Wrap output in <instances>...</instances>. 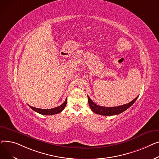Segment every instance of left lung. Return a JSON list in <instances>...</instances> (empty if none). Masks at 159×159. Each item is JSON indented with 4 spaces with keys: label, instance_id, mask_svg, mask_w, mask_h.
<instances>
[{
    "label": "left lung",
    "instance_id": "8db88e82",
    "mask_svg": "<svg viewBox=\"0 0 159 159\" xmlns=\"http://www.w3.org/2000/svg\"><path fill=\"white\" fill-rule=\"evenodd\" d=\"M87 97H88V101H89L90 108H91L93 112H94L95 114H99L102 116H107L117 115L122 113L123 111H125L128 108L131 107L134 103L135 101L137 100L138 98V96L136 97L131 102H129L128 103L123 105L114 107H101V106L97 105L92 101V99L89 98V96H87Z\"/></svg>",
    "mask_w": 159,
    "mask_h": 159
}]
</instances>
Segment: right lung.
<instances>
[{
  "instance_id": "right-lung-1",
  "label": "right lung",
  "mask_w": 159,
  "mask_h": 159,
  "mask_svg": "<svg viewBox=\"0 0 159 159\" xmlns=\"http://www.w3.org/2000/svg\"><path fill=\"white\" fill-rule=\"evenodd\" d=\"M67 105V99H65V101H64L62 105H61L59 107H57L56 108H51V109H41V108H34L33 107H30V108L33 110L34 111H36L40 114L42 115H54V114H57L60 113L61 111L64 109V108Z\"/></svg>"
}]
</instances>
